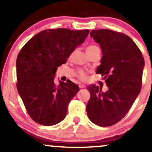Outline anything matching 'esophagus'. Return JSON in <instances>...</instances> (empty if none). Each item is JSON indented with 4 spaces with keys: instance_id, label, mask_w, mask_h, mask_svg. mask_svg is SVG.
Masks as SVG:
<instances>
[{
    "instance_id": "esophagus-1",
    "label": "esophagus",
    "mask_w": 152,
    "mask_h": 152,
    "mask_svg": "<svg viewBox=\"0 0 152 152\" xmlns=\"http://www.w3.org/2000/svg\"><path fill=\"white\" fill-rule=\"evenodd\" d=\"M79 88H86V86L83 85V84H79Z\"/></svg>"
}]
</instances>
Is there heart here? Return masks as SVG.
<instances>
[{
    "instance_id": "b5f03b06",
    "label": "heart",
    "mask_w": 152,
    "mask_h": 152,
    "mask_svg": "<svg viewBox=\"0 0 152 152\" xmlns=\"http://www.w3.org/2000/svg\"><path fill=\"white\" fill-rule=\"evenodd\" d=\"M96 48H99L96 45H90L88 48L87 50H93V49H96ZM78 77L79 78L80 80H86L87 79V74H86V73L84 72L83 70H79L78 72Z\"/></svg>"
}]
</instances>
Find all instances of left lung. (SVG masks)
<instances>
[{
  "mask_svg": "<svg viewBox=\"0 0 152 152\" xmlns=\"http://www.w3.org/2000/svg\"><path fill=\"white\" fill-rule=\"evenodd\" d=\"M90 37L100 46L102 74L108 90L88 86L90 98L86 105L88 118L99 126H111L120 121L140 94L145 66L142 54L129 36L109 29L93 30Z\"/></svg>",
  "mask_w": 152,
  "mask_h": 152,
  "instance_id": "left-lung-1",
  "label": "left lung"
}]
</instances>
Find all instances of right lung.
<instances>
[{
  "instance_id": "1",
  "label": "right lung",
  "mask_w": 152,
  "mask_h": 152,
  "mask_svg": "<svg viewBox=\"0 0 152 152\" xmlns=\"http://www.w3.org/2000/svg\"><path fill=\"white\" fill-rule=\"evenodd\" d=\"M89 30H44L25 44L17 58V88L28 114L43 126L64 120L68 105L79 90L67 80L55 83L57 67L66 62L76 47L85 41Z\"/></svg>"
}]
</instances>
